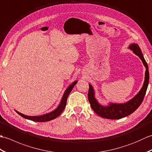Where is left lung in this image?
Returning <instances> with one entry per match:
<instances>
[{"mask_svg": "<svg viewBox=\"0 0 152 152\" xmlns=\"http://www.w3.org/2000/svg\"><path fill=\"white\" fill-rule=\"evenodd\" d=\"M129 48L131 50L133 51V52L137 56L140 58L144 65L146 69V73H145V80L144 85L139 93L133 99H132L131 101L124 103V104H110L108 106L106 107V106L100 105L96 101V100L95 99L94 92H93L92 86L89 84V88L88 96L90 105H91L93 110L102 118L110 119H118L131 114L132 113H133L139 107L143 101L145 95H146L150 78L148 64L144 59L138 45L136 44H132L129 46Z\"/></svg>", "mask_w": 152, "mask_h": 152, "instance_id": "left-lung-1", "label": "left lung"}]
</instances>
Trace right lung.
I'll list each match as a JSON object with an SVG mask.
<instances>
[{
  "label": "right lung",
  "mask_w": 152,
  "mask_h": 152,
  "mask_svg": "<svg viewBox=\"0 0 152 152\" xmlns=\"http://www.w3.org/2000/svg\"><path fill=\"white\" fill-rule=\"evenodd\" d=\"M76 83H77L76 81L74 82L70 86H69V88L66 89V91L64 93L63 96L62 98V100H61L59 106H58L57 109L55 110L53 112L48 113V114H46L42 115H40V116H28V115H25L24 114H21V113L19 112L18 111H15V112H17L19 115H20L21 117L24 118L25 119H29V120H31V121H37V122H45V121L52 120V119H54L55 118L58 117V116H59L61 114V113H62V112L64 110V109L66 106L68 96H69L70 93L71 92V91H72V89H73L74 86L76 84Z\"/></svg>",
  "instance_id": "right-lung-1"
}]
</instances>
